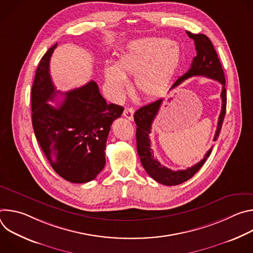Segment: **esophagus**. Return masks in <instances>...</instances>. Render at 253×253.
<instances>
[{
    "label": "esophagus",
    "mask_w": 253,
    "mask_h": 253,
    "mask_svg": "<svg viewBox=\"0 0 253 253\" xmlns=\"http://www.w3.org/2000/svg\"><path fill=\"white\" fill-rule=\"evenodd\" d=\"M123 115L125 118H127L128 120H133V115H134V109L133 108H125L124 109V112H123Z\"/></svg>",
    "instance_id": "esophagus-1"
}]
</instances>
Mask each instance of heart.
<instances>
[{
  "mask_svg": "<svg viewBox=\"0 0 253 253\" xmlns=\"http://www.w3.org/2000/svg\"><path fill=\"white\" fill-rule=\"evenodd\" d=\"M180 60L179 47L166 39L145 38L129 45L116 65H106L104 75L115 101L123 99L135 75L137 90L147 98L161 95L168 87Z\"/></svg>",
  "mask_w": 253,
  "mask_h": 253,
  "instance_id": "obj_1",
  "label": "heart"
}]
</instances>
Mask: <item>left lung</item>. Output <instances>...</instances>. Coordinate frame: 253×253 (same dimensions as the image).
<instances>
[{"mask_svg":"<svg viewBox=\"0 0 253 253\" xmlns=\"http://www.w3.org/2000/svg\"><path fill=\"white\" fill-rule=\"evenodd\" d=\"M188 37L194 41L195 49L197 52L196 57L193 58L191 67L184 75L179 77L176 82L172 85L171 89L177 87L181 84L184 80L194 77V76H203L213 80L218 81L222 85L221 91V100L222 107L221 112L218 118L217 128L214 135L213 141H216L219 136L223 119L226 113V89H225V76L220 64L219 58L216 53L210 39L207 36L203 34H192L190 32H186ZM170 89V90H171ZM163 99H159L154 101L148 105L141 107L134 113V121L137 125L136 129V141H137V152L140 157V161L146 170V172L155 180V181L172 186L181 184L188 179H190L204 164L206 159L210 156L212 147L206 152L204 158L193 165L192 167H188L185 170L173 171L165 166H162L159 161L154 157L153 150L150 145L149 134L151 133L152 123L158 114V111L162 105Z\"/></svg>","mask_w":253,"mask_h":253,"instance_id":"left-lung-1","label":"left lung"}]
</instances>
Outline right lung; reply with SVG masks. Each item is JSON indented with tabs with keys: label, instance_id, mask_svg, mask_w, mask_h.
I'll return each instance as SVG.
<instances>
[{
	"label": "right lung",
	"instance_id": "add662e5",
	"mask_svg": "<svg viewBox=\"0 0 253 253\" xmlns=\"http://www.w3.org/2000/svg\"><path fill=\"white\" fill-rule=\"evenodd\" d=\"M55 44L41 59L32 86V124L40 146L57 174L69 182L86 183L105 166V149L113 121L124 108L107 104L98 85H86L66 93L55 108L56 88L49 73Z\"/></svg>",
	"mask_w": 253,
	"mask_h": 253
}]
</instances>
